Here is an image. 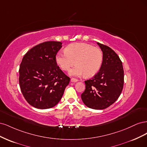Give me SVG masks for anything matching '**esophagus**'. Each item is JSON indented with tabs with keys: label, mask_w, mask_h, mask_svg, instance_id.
<instances>
[{
	"label": "esophagus",
	"mask_w": 147,
	"mask_h": 147,
	"mask_svg": "<svg viewBox=\"0 0 147 147\" xmlns=\"http://www.w3.org/2000/svg\"><path fill=\"white\" fill-rule=\"evenodd\" d=\"M78 80L77 79H76V78H72L70 79V82H78Z\"/></svg>",
	"instance_id": "1"
}]
</instances>
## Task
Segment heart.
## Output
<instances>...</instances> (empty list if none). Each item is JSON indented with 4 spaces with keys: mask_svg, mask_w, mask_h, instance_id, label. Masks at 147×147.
<instances>
[{
    "mask_svg": "<svg viewBox=\"0 0 147 147\" xmlns=\"http://www.w3.org/2000/svg\"><path fill=\"white\" fill-rule=\"evenodd\" d=\"M103 53L100 49L84 43H77L69 45L64 52L59 51L55 56V61L60 68L69 70V75L74 77L94 76L100 70L103 63Z\"/></svg>",
    "mask_w": 147,
    "mask_h": 147,
    "instance_id": "obj_1",
    "label": "heart"
}]
</instances>
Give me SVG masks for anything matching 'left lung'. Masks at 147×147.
<instances>
[{
  "label": "left lung",
  "instance_id": "8db88e82",
  "mask_svg": "<svg viewBox=\"0 0 147 147\" xmlns=\"http://www.w3.org/2000/svg\"><path fill=\"white\" fill-rule=\"evenodd\" d=\"M103 53L101 67L91 79L84 81L86 89L81 95L84 105L96 110L109 107L121 94L124 70L121 59L112 48L97 42Z\"/></svg>",
  "mask_w": 147,
  "mask_h": 147
}]
</instances>
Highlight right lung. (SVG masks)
I'll use <instances>...</instances> for the list:
<instances>
[{
	"label": "right lung",
	"instance_id": "add662e5",
	"mask_svg": "<svg viewBox=\"0 0 147 147\" xmlns=\"http://www.w3.org/2000/svg\"><path fill=\"white\" fill-rule=\"evenodd\" d=\"M60 42H45L35 46L24 56L20 64L19 83L25 99L34 107L47 109L60 101L70 78L57 66Z\"/></svg>",
	"mask_w": 147,
	"mask_h": 147
}]
</instances>
